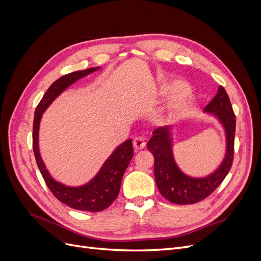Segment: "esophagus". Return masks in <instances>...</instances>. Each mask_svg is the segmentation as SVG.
<instances>
[{
	"mask_svg": "<svg viewBox=\"0 0 261 261\" xmlns=\"http://www.w3.org/2000/svg\"><path fill=\"white\" fill-rule=\"evenodd\" d=\"M133 145H134V148H135L136 150H140V149H144L145 148L146 141H145V139L143 137H135V138H134Z\"/></svg>",
	"mask_w": 261,
	"mask_h": 261,
	"instance_id": "34e87169",
	"label": "esophagus"
}]
</instances>
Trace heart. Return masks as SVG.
<instances>
[{"label":"heart","mask_w":261,"mask_h":261,"mask_svg":"<svg viewBox=\"0 0 261 261\" xmlns=\"http://www.w3.org/2000/svg\"><path fill=\"white\" fill-rule=\"evenodd\" d=\"M171 89L176 90V91H180L178 93H176L173 99L171 100L170 105H169V111L172 113H176L179 111H183L185 110L189 102H191V98H189V93L187 91H184L186 89V86L184 83L181 82H175L174 84L172 85Z\"/></svg>","instance_id":"b5f03b06"}]
</instances>
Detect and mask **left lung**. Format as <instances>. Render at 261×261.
Returning <instances> with one entry per match:
<instances>
[{
	"instance_id": "left-lung-1",
	"label": "left lung",
	"mask_w": 261,
	"mask_h": 261,
	"mask_svg": "<svg viewBox=\"0 0 261 261\" xmlns=\"http://www.w3.org/2000/svg\"><path fill=\"white\" fill-rule=\"evenodd\" d=\"M218 116L226 133V156L221 167L204 178H192L181 173L174 162L171 150L170 129L161 126L153 130L147 148L154 156V177L159 192L169 201L176 204L199 202L210 196L222 183L232 168L234 159V137L236 118L225 89L219 87L218 93L203 109Z\"/></svg>"
}]
</instances>
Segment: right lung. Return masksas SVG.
<instances>
[{
	"label": "right lung",
	"mask_w": 261,
	"mask_h": 261,
	"mask_svg": "<svg viewBox=\"0 0 261 261\" xmlns=\"http://www.w3.org/2000/svg\"><path fill=\"white\" fill-rule=\"evenodd\" d=\"M99 67L88 68L85 70H77L60 77L55 81L50 88L46 90L41 101L36 108L34 126H33V148L37 161V165L41 172V175L49 187L55 198L61 202L67 204L70 208L76 210H84L90 212H98L107 209L116 199L121 188L122 177L124 172L127 169L128 164L134 155V149L132 140L128 139L118 146L115 151L109 158L103 167L88 184L82 187H67L55 181L45 170L44 164L41 160L40 153L38 149V130L42 113L50 106L51 102L59 94L65 90L69 85H72L80 78L92 73Z\"/></svg>",
	"instance_id": "obj_1"
}]
</instances>
